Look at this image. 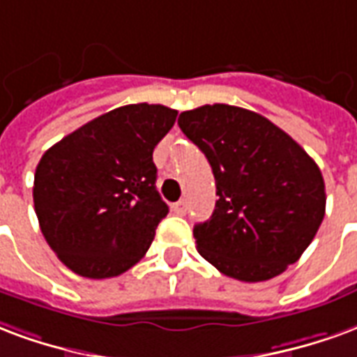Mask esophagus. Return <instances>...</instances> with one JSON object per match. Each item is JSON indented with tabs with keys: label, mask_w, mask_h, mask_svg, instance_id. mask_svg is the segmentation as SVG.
Masks as SVG:
<instances>
[{
	"label": "esophagus",
	"mask_w": 357,
	"mask_h": 357,
	"mask_svg": "<svg viewBox=\"0 0 357 357\" xmlns=\"http://www.w3.org/2000/svg\"><path fill=\"white\" fill-rule=\"evenodd\" d=\"M173 213H176V215H186V209H188V204L184 202V199H181V202H176V204H173Z\"/></svg>",
	"instance_id": "34e87169"
}]
</instances>
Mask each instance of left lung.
I'll return each instance as SVG.
<instances>
[{
	"mask_svg": "<svg viewBox=\"0 0 357 357\" xmlns=\"http://www.w3.org/2000/svg\"><path fill=\"white\" fill-rule=\"evenodd\" d=\"M178 127L205 153L217 184L213 215L194 226L199 255L239 282L285 272L324 220L316 161L270 119L230 104L182 112Z\"/></svg>",
	"mask_w": 357,
	"mask_h": 357,
	"instance_id": "8db88e82",
	"label": "left lung"
}]
</instances>
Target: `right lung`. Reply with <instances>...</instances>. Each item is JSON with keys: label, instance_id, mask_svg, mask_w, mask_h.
<instances>
[{"label": "right lung", "instance_id": "add662e5", "mask_svg": "<svg viewBox=\"0 0 357 357\" xmlns=\"http://www.w3.org/2000/svg\"><path fill=\"white\" fill-rule=\"evenodd\" d=\"M176 114L161 104L121 106L43 153L33 207L43 238L72 272L114 278L146 255L169 213L155 190L152 153Z\"/></svg>", "mask_w": 357, "mask_h": 357}]
</instances>
